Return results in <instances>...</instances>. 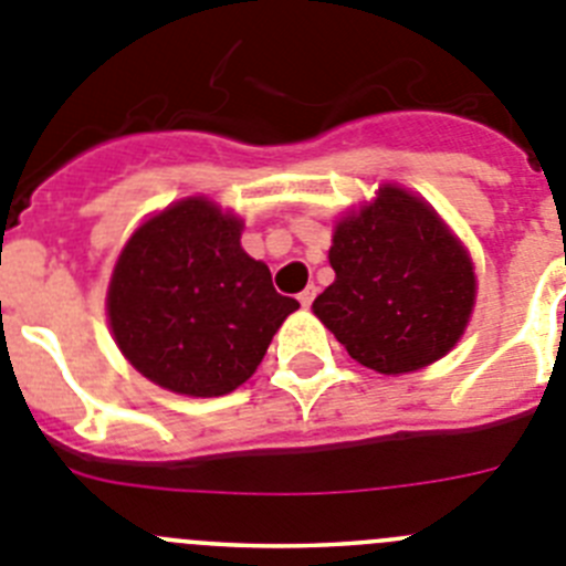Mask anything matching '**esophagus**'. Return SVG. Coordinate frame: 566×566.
<instances>
[{
  "label": "esophagus",
  "mask_w": 566,
  "mask_h": 566,
  "mask_svg": "<svg viewBox=\"0 0 566 566\" xmlns=\"http://www.w3.org/2000/svg\"><path fill=\"white\" fill-rule=\"evenodd\" d=\"M314 297H317V289L314 286H308V289H303V292H300V303H303V308H308L314 303Z\"/></svg>",
  "instance_id": "obj_1"
}]
</instances>
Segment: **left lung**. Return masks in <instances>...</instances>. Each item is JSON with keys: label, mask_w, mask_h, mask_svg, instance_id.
I'll return each mask as SVG.
<instances>
[{"label": "left lung", "mask_w": 566, "mask_h": 566, "mask_svg": "<svg viewBox=\"0 0 566 566\" xmlns=\"http://www.w3.org/2000/svg\"><path fill=\"white\" fill-rule=\"evenodd\" d=\"M334 283L314 314L365 368L408 374L451 352L476 297L468 254L431 207L382 187L334 229Z\"/></svg>", "instance_id": "1"}]
</instances>
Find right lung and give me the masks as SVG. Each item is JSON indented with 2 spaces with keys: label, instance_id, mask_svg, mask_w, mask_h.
<instances>
[{
  "label": "right lung",
  "instance_id": "right-lung-1",
  "mask_svg": "<svg viewBox=\"0 0 566 566\" xmlns=\"http://www.w3.org/2000/svg\"><path fill=\"white\" fill-rule=\"evenodd\" d=\"M300 308L266 263L240 249V221L203 198L135 229L109 280L107 314L124 357L155 385L223 397L247 382Z\"/></svg>",
  "mask_w": 566,
  "mask_h": 566
}]
</instances>
